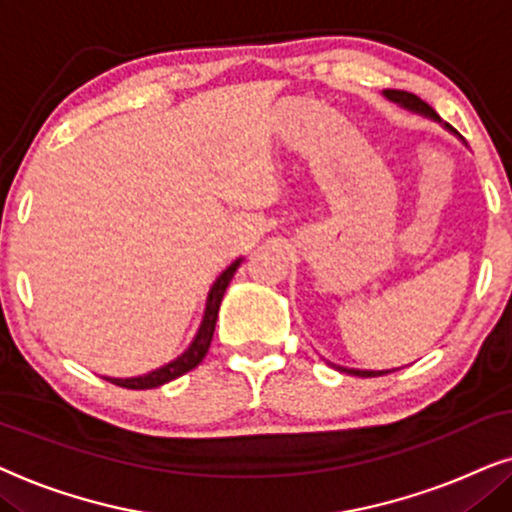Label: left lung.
Returning a JSON list of instances; mask_svg holds the SVG:
<instances>
[{
  "instance_id": "obj_1",
  "label": "left lung",
  "mask_w": 512,
  "mask_h": 512,
  "mask_svg": "<svg viewBox=\"0 0 512 512\" xmlns=\"http://www.w3.org/2000/svg\"><path fill=\"white\" fill-rule=\"evenodd\" d=\"M384 95L391 102H398L400 107L410 109V112H417V114H424V117H431L433 121H440L438 114H435V109L428 105V102H424L421 98H417L414 93H407V91H384ZM447 126V124H445ZM449 128V126H447ZM337 370L342 372H349V374H356V377H379V374H388V372H395V370H349V367H337Z\"/></svg>"
}]
</instances>
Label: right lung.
Here are the masks:
<instances>
[{"label": "right lung", "instance_id": "right-lung-1", "mask_svg": "<svg viewBox=\"0 0 512 512\" xmlns=\"http://www.w3.org/2000/svg\"><path fill=\"white\" fill-rule=\"evenodd\" d=\"M241 262L243 260H236L234 264H231V267H227L220 276H217V281L213 283V288H210V292H208L206 311H203L199 332H196V337L192 339V344H189V349L182 353V356H177L175 360H170L168 365L159 367V370H152V372L142 374V377H131V379L105 377V379L112 381V384L121 386V388L145 391V388L163 386V384H168V381L182 377V374H185V372L194 370V367L199 365L203 358H206V353L210 349V342H213V332H215V323H217V311H220L224 292H227V285H229L231 278H234L236 269L241 267Z\"/></svg>", "mask_w": 512, "mask_h": 512}]
</instances>
